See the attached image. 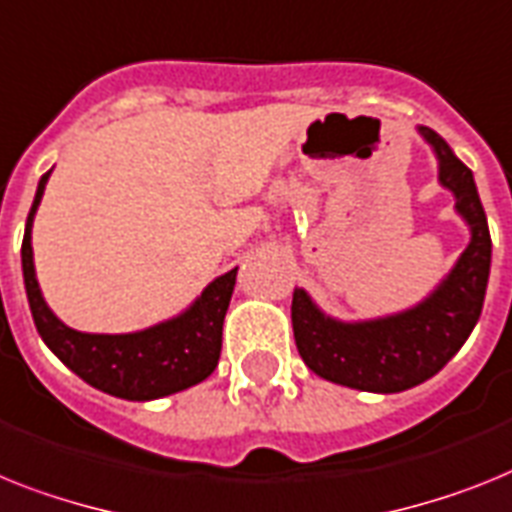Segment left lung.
Instances as JSON below:
<instances>
[{
    "label": "left lung",
    "instance_id": "8db88e82",
    "mask_svg": "<svg viewBox=\"0 0 512 512\" xmlns=\"http://www.w3.org/2000/svg\"><path fill=\"white\" fill-rule=\"evenodd\" d=\"M437 156V179L453 192L455 213L466 221L471 242L450 273L414 307L375 320H336L304 289H294L291 322L299 356L322 380L364 390L401 393L435 377L458 354L482 315L492 239L476 192L474 174L429 127H416Z\"/></svg>",
    "mask_w": 512,
    "mask_h": 512
}]
</instances>
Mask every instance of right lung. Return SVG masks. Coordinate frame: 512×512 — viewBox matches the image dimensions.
Here are the masks:
<instances>
[{"label":"right lung","instance_id":"add662e5","mask_svg":"<svg viewBox=\"0 0 512 512\" xmlns=\"http://www.w3.org/2000/svg\"><path fill=\"white\" fill-rule=\"evenodd\" d=\"M51 171L38 182L23 236V278L38 336L93 388L124 401H156L213 375L221 356L223 317L234 294L236 268L210 281L182 315L137 333H83L64 325L46 304L36 281L30 231Z\"/></svg>","mask_w":512,"mask_h":512}]
</instances>
